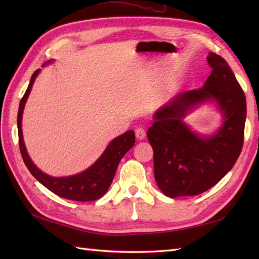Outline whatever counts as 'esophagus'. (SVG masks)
Returning <instances> with one entry per match:
<instances>
[{"label":"esophagus","mask_w":259,"mask_h":259,"mask_svg":"<svg viewBox=\"0 0 259 259\" xmlns=\"http://www.w3.org/2000/svg\"><path fill=\"white\" fill-rule=\"evenodd\" d=\"M136 137H137V138H138L139 140L145 139V138H146V131L139 126V128L136 129Z\"/></svg>","instance_id":"34e87169"}]
</instances>
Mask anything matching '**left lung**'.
<instances>
[{
  "label": "left lung",
  "instance_id": "1",
  "mask_svg": "<svg viewBox=\"0 0 259 259\" xmlns=\"http://www.w3.org/2000/svg\"><path fill=\"white\" fill-rule=\"evenodd\" d=\"M211 73L200 89L186 91L159 108L148 140L153 149L156 183L170 198L196 196L207 191L226 176L244 144L245 93L225 60L210 52ZM213 103L223 123L212 135H201L184 118L201 104Z\"/></svg>",
  "mask_w": 259,
  "mask_h": 259
}]
</instances>
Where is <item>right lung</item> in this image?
Returning <instances> with one entry per match:
<instances>
[{"mask_svg":"<svg viewBox=\"0 0 259 259\" xmlns=\"http://www.w3.org/2000/svg\"><path fill=\"white\" fill-rule=\"evenodd\" d=\"M51 62H53V60H49L45 64H49ZM40 71V69H37L32 74L29 87H27L19 106V145L23 161L33 177L56 195L65 198V199L75 201L97 200L108 191L109 187L113 180L114 174L117 171L120 160L135 146L136 137L134 130L126 131L123 135L112 139L106 148V150L99 157L98 160L92 166L83 170L80 174L68 176V177H52V176H49L46 172L41 171L35 166L34 162L31 160L29 153L26 151L23 133H22V115H23V110L27 98H29V95L32 90L33 83H34Z\"/></svg>","mask_w":259,"mask_h":259,"instance_id":"add662e5","label":"right lung"}]
</instances>
